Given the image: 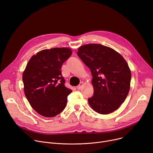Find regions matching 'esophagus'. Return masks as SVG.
Returning <instances> with one entry per match:
<instances>
[{"label": "esophagus", "mask_w": 153, "mask_h": 153, "mask_svg": "<svg viewBox=\"0 0 153 153\" xmlns=\"http://www.w3.org/2000/svg\"><path fill=\"white\" fill-rule=\"evenodd\" d=\"M84 85V82H81L80 84H79V85L77 87V89H78V90H80L82 87H83V85Z\"/></svg>", "instance_id": "1"}]
</instances>
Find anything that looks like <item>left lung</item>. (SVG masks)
<instances>
[{
	"label": "left lung",
	"instance_id": "1",
	"mask_svg": "<svg viewBox=\"0 0 153 153\" xmlns=\"http://www.w3.org/2000/svg\"><path fill=\"white\" fill-rule=\"evenodd\" d=\"M77 54L93 77L94 94L88 100L89 105L100 114L113 112L129 91L131 72L128 63L118 52L100 44L80 46Z\"/></svg>",
	"mask_w": 153,
	"mask_h": 153
}]
</instances>
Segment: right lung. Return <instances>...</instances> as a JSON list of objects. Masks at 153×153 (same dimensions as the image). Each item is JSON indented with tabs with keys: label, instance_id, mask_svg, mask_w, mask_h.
<instances>
[{
	"label": "right lung",
	"instance_id": "add662e5",
	"mask_svg": "<svg viewBox=\"0 0 153 153\" xmlns=\"http://www.w3.org/2000/svg\"><path fill=\"white\" fill-rule=\"evenodd\" d=\"M72 53L69 48L44 49L27 63L22 74L24 94L39 115L54 117L65 108L72 90L65 86L61 68Z\"/></svg>",
	"mask_w": 153,
	"mask_h": 153
}]
</instances>
